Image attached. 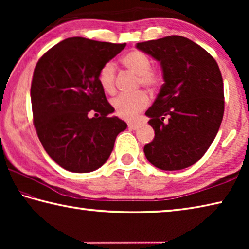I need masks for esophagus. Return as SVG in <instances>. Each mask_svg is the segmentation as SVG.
<instances>
[{"instance_id":"34e87169","label":"esophagus","mask_w":249,"mask_h":249,"mask_svg":"<svg viewBox=\"0 0 249 249\" xmlns=\"http://www.w3.org/2000/svg\"><path fill=\"white\" fill-rule=\"evenodd\" d=\"M141 127V123H137V122H130V123H128V128L129 129H138Z\"/></svg>"}]
</instances>
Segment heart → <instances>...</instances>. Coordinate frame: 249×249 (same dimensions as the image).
I'll return each instance as SVG.
<instances>
[{
    "mask_svg": "<svg viewBox=\"0 0 249 249\" xmlns=\"http://www.w3.org/2000/svg\"><path fill=\"white\" fill-rule=\"evenodd\" d=\"M122 62L128 70L138 75L140 84L154 89L161 82V74L158 70L151 68V59L141 50H132L124 54ZM116 68L113 61H107L99 71V83L105 93L112 94L115 91ZM149 103V99L144 92L135 94H121L112 101L116 114L122 119L132 120L138 112L144 109Z\"/></svg>",
    "mask_w": 249,
    "mask_h": 249,
    "instance_id": "b5f03b06",
    "label": "heart"
}]
</instances>
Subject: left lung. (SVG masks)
Here are the masks:
<instances>
[{"label": "left lung", "instance_id": "obj_1", "mask_svg": "<svg viewBox=\"0 0 249 249\" xmlns=\"http://www.w3.org/2000/svg\"><path fill=\"white\" fill-rule=\"evenodd\" d=\"M136 48L160 62L163 84L146 111L155 138L144 147L161 170H181L202 158L220 128L224 88L214 58L182 36L138 43Z\"/></svg>", "mask_w": 249, "mask_h": 249}]
</instances>
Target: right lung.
Returning <instances> with one entry per match:
<instances>
[{"label":"right lung","mask_w":249,"mask_h":249,"mask_svg":"<svg viewBox=\"0 0 249 249\" xmlns=\"http://www.w3.org/2000/svg\"><path fill=\"white\" fill-rule=\"evenodd\" d=\"M125 46L71 37L37 62L31 87L34 125L45 150L66 170L99 169L117 135L127 127L117 116H109L114 108L98 78L101 67ZM90 111L96 113L91 119Z\"/></svg>","instance_id":"obj_1"}]
</instances>
